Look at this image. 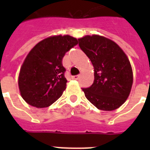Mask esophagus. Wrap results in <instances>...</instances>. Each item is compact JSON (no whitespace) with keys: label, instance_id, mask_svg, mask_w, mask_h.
I'll return each instance as SVG.
<instances>
[{"label":"esophagus","instance_id":"1","mask_svg":"<svg viewBox=\"0 0 150 150\" xmlns=\"http://www.w3.org/2000/svg\"><path fill=\"white\" fill-rule=\"evenodd\" d=\"M72 79H75V80H77L79 79V75H75V76H72Z\"/></svg>","mask_w":150,"mask_h":150}]
</instances>
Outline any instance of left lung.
<instances>
[{
	"instance_id": "1",
	"label": "left lung",
	"mask_w": 150,
	"mask_h": 150,
	"mask_svg": "<svg viewBox=\"0 0 150 150\" xmlns=\"http://www.w3.org/2000/svg\"><path fill=\"white\" fill-rule=\"evenodd\" d=\"M81 50L90 59L94 68V82L82 89L89 102L101 110L110 111L128 99L133 83L128 57L114 41L100 35L79 39Z\"/></svg>"
}]
</instances>
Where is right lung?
<instances>
[{
	"mask_svg": "<svg viewBox=\"0 0 150 150\" xmlns=\"http://www.w3.org/2000/svg\"><path fill=\"white\" fill-rule=\"evenodd\" d=\"M78 44L69 35L49 36L27 54L18 75V88L23 100L33 107H47L61 96L67 79L62 58Z\"/></svg>",
	"mask_w": 150,
	"mask_h": 150,
	"instance_id": "obj_1",
	"label": "right lung"
}]
</instances>
